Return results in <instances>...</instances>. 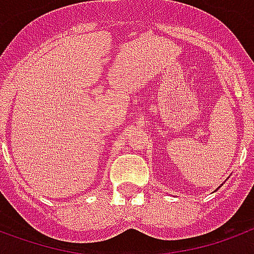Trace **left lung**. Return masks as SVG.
Here are the masks:
<instances>
[{"mask_svg":"<svg viewBox=\"0 0 254 254\" xmlns=\"http://www.w3.org/2000/svg\"><path fill=\"white\" fill-rule=\"evenodd\" d=\"M222 185H223V183H222ZM222 185H221V186H222ZM221 186H219V187H221ZM219 187H218V189H219ZM218 189H217V190H218Z\"/></svg>","mask_w":254,"mask_h":254,"instance_id":"1","label":"left lung"}]
</instances>
